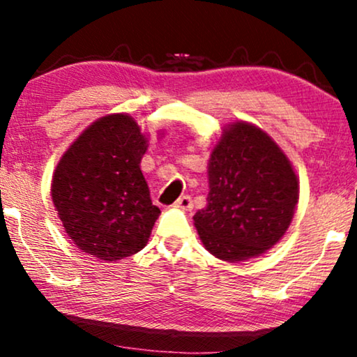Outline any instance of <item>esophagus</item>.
I'll use <instances>...</instances> for the list:
<instances>
[{
    "mask_svg": "<svg viewBox=\"0 0 357 357\" xmlns=\"http://www.w3.org/2000/svg\"><path fill=\"white\" fill-rule=\"evenodd\" d=\"M174 206L176 208H181V210H184V211H188V210H191L192 208V198L191 196H181V198L178 199V202L174 203Z\"/></svg>",
    "mask_w": 357,
    "mask_h": 357,
    "instance_id": "1",
    "label": "esophagus"
}]
</instances>
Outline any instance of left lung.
I'll return each mask as SVG.
<instances>
[{
	"mask_svg": "<svg viewBox=\"0 0 357 357\" xmlns=\"http://www.w3.org/2000/svg\"><path fill=\"white\" fill-rule=\"evenodd\" d=\"M208 179V204L192 220L211 255L247 260L284 236L298 181L289 158L264 130L241 121L228 126L211 153Z\"/></svg>",
	"mask_w": 357,
	"mask_h": 357,
	"instance_id": "obj_1",
	"label": "left lung"
}]
</instances>
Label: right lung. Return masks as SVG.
<instances>
[{
	"label": "right lung",
	"instance_id": "right-lung-1",
	"mask_svg": "<svg viewBox=\"0 0 357 357\" xmlns=\"http://www.w3.org/2000/svg\"><path fill=\"white\" fill-rule=\"evenodd\" d=\"M146 151L137 122L112 114L89 126L61 155L52 199L82 252L116 261L146 247L161 213L141 171Z\"/></svg>",
	"mask_w": 357,
	"mask_h": 357
}]
</instances>
